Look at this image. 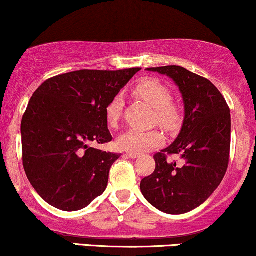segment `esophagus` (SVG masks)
I'll return each mask as SVG.
<instances>
[{"instance_id":"1","label":"esophagus","mask_w":256,"mask_h":256,"mask_svg":"<svg viewBox=\"0 0 256 256\" xmlns=\"http://www.w3.org/2000/svg\"><path fill=\"white\" fill-rule=\"evenodd\" d=\"M128 156L131 158H140V154H134V152H128Z\"/></svg>"}]
</instances>
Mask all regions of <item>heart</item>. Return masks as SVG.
I'll use <instances>...</instances> for the list:
<instances>
[{
	"mask_svg": "<svg viewBox=\"0 0 256 256\" xmlns=\"http://www.w3.org/2000/svg\"><path fill=\"white\" fill-rule=\"evenodd\" d=\"M134 94L154 108V122L166 128H174L180 122V110L172 102L170 90L155 78H144L134 86ZM122 98L116 95L104 108L107 124L116 126L122 118ZM163 136L158 130L143 131L128 128L118 138V146L124 152L142 154L162 143Z\"/></svg>",
	"mask_w": 256,
	"mask_h": 256,
	"instance_id": "heart-1",
	"label": "heart"
}]
</instances>
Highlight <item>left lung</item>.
I'll list each match as a JSON object with an SVG mask.
<instances>
[{
	"label": "left lung",
	"instance_id": "8db88e82",
	"mask_svg": "<svg viewBox=\"0 0 256 256\" xmlns=\"http://www.w3.org/2000/svg\"><path fill=\"white\" fill-rule=\"evenodd\" d=\"M148 70L167 75L176 83L184 98V120L174 143L154 155L156 168L140 181V190L160 211L186 214L202 205L226 173L232 140L230 108L216 86L182 66ZM170 154H180L184 166L168 162Z\"/></svg>",
	"mask_w": 256,
	"mask_h": 256
}]
</instances>
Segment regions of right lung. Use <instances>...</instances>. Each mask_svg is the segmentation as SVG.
<instances>
[{"mask_svg":"<svg viewBox=\"0 0 256 256\" xmlns=\"http://www.w3.org/2000/svg\"><path fill=\"white\" fill-rule=\"evenodd\" d=\"M140 70H78L46 80L34 92L21 122L22 164L48 204L78 211L104 192L120 155L90 144L112 140L104 108Z\"/></svg>","mask_w":256,"mask_h":256,"instance_id":"add662e5","label":"right lung"}]
</instances>
